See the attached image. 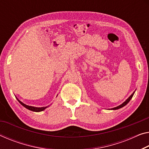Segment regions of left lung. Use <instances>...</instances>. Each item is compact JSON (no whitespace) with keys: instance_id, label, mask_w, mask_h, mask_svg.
I'll use <instances>...</instances> for the list:
<instances>
[{"instance_id":"8db88e82","label":"left lung","mask_w":149,"mask_h":149,"mask_svg":"<svg viewBox=\"0 0 149 149\" xmlns=\"http://www.w3.org/2000/svg\"><path fill=\"white\" fill-rule=\"evenodd\" d=\"M134 91L133 92V93L131 94V96L129 97L127 99V100L125 101V102H123L122 103L121 105H119V106H117V107H114V108H112V109H112V110H116V109H120V108H121V107H124V106H125L127 103H128L129 101H130V100H131L132 99V97H133V95H134Z\"/></svg>"}]
</instances>
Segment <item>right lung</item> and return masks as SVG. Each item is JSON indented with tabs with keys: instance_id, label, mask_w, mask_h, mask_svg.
I'll list each match as a JSON object with an SVG mask.
<instances>
[{
	"instance_id": "right-lung-1",
	"label": "right lung",
	"mask_w": 149,
	"mask_h": 149,
	"mask_svg": "<svg viewBox=\"0 0 149 149\" xmlns=\"http://www.w3.org/2000/svg\"><path fill=\"white\" fill-rule=\"evenodd\" d=\"M17 100L18 101V102H19L21 105H22V106H24V107H26V109H29L30 111H35V112H40V111H44L45 109L47 108L48 107H32V106H29V105H27L24 104V103H22V101H20L19 100H18V98Z\"/></svg>"
}]
</instances>
